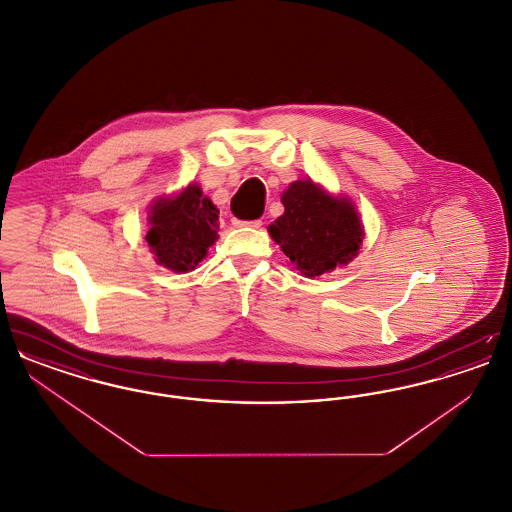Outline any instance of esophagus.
I'll return each instance as SVG.
<instances>
[{"instance_id":"1","label":"esophagus","mask_w":512,"mask_h":512,"mask_svg":"<svg viewBox=\"0 0 512 512\" xmlns=\"http://www.w3.org/2000/svg\"><path fill=\"white\" fill-rule=\"evenodd\" d=\"M232 224H234V226H249V228H261V226H263V220H261V219H257V220L234 219V220H232Z\"/></svg>"}]
</instances>
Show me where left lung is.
Wrapping results in <instances>:
<instances>
[{
    "instance_id": "8db88e82",
    "label": "left lung",
    "mask_w": 512,
    "mask_h": 512,
    "mask_svg": "<svg viewBox=\"0 0 512 512\" xmlns=\"http://www.w3.org/2000/svg\"><path fill=\"white\" fill-rule=\"evenodd\" d=\"M282 203L284 215L268 226V234L305 278L345 267L359 255L365 226L347 195L330 194L303 178L288 186Z\"/></svg>"
}]
</instances>
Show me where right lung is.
<instances>
[{"mask_svg": "<svg viewBox=\"0 0 512 512\" xmlns=\"http://www.w3.org/2000/svg\"><path fill=\"white\" fill-rule=\"evenodd\" d=\"M219 209L188 184L176 194L157 197L147 211L146 242L155 263L176 274L192 272L219 240Z\"/></svg>", "mask_w": 512, "mask_h": 512, "instance_id": "obj_1", "label": "right lung"}]
</instances>
